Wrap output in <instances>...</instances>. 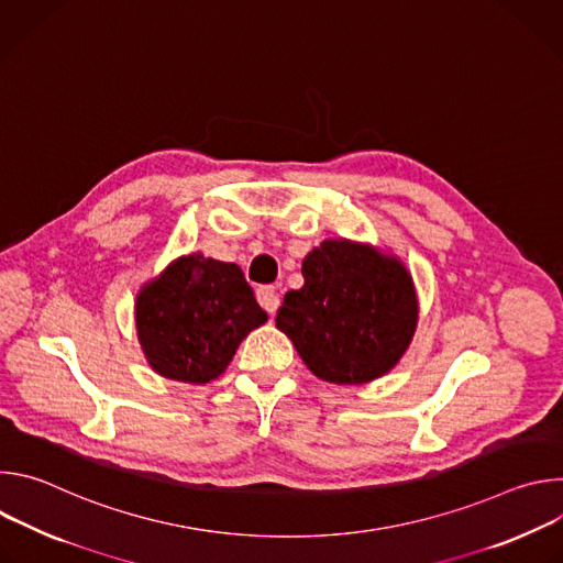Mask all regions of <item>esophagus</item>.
<instances>
[{
  "label": "esophagus",
  "mask_w": 563,
  "mask_h": 563,
  "mask_svg": "<svg viewBox=\"0 0 563 563\" xmlns=\"http://www.w3.org/2000/svg\"><path fill=\"white\" fill-rule=\"evenodd\" d=\"M256 296H258L261 307H263L267 313H274V311L278 309V305H280V298H278L274 285H261V287L256 289Z\"/></svg>",
  "instance_id": "34e87169"
}]
</instances>
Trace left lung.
<instances>
[{"instance_id": "8db88e82", "label": "left lung", "mask_w": 563, "mask_h": 563, "mask_svg": "<svg viewBox=\"0 0 563 563\" xmlns=\"http://www.w3.org/2000/svg\"><path fill=\"white\" fill-rule=\"evenodd\" d=\"M305 285L285 294L276 328L313 376L365 385L404 358L417 323L412 274L391 254L328 238L302 261Z\"/></svg>"}]
</instances>
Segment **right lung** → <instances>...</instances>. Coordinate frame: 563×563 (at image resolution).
Masks as SVG:
<instances>
[{
	"label": "right lung",
	"mask_w": 563,
	"mask_h": 563,
	"mask_svg": "<svg viewBox=\"0 0 563 563\" xmlns=\"http://www.w3.org/2000/svg\"><path fill=\"white\" fill-rule=\"evenodd\" d=\"M265 320L243 269L200 252L172 261L135 296V330L146 363L183 383L218 378Z\"/></svg>",
	"instance_id": "1"
}]
</instances>
